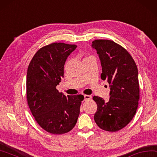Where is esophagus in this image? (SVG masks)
<instances>
[{
    "label": "esophagus",
    "instance_id": "esophagus-1",
    "mask_svg": "<svg viewBox=\"0 0 157 157\" xmlns=\"http://www.w3.org/2000/svg\"><path fill=\"white\" fill-rule=\"evenodd\" d=\"M91 99V96L90 95H84V100L86 101V100H89V99Z\"/></svg>",
    "mask_w": 157,
    "mask_h": 157
}]
</instances>
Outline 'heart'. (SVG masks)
<instances>
[{
    "mask_svg": "<svg viewBox=\"0 0 157 157\" xmlns=\"http://www.w3.org/2000/svg\"><path fill=\"white\" fill-rule=\"evenodd\" d=\"M88 58H89V57H88Z\"/></svg>",
    "mask_w": 157,
    "mask_h": 157,
    "instance_id": "1",
    "label": "heart"
}]
</instances>
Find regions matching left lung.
Masks as SVG:
<instances>
[{"label": "left lung", "mask_w": 157, "mask_h": 157, "mask_svg": "<svg viewBox=\"0 0 157 157\" xmlns=\"http://www.w3.org/2000/svg\"><path fill=\"white\" fill-rule=\"evenodd\" d=\"M92 43L101 61V78L107 79L110 88L108 101L98 96L93 98L98 105L94 119L101 129L116 132L130 123L137 109V67L127 50L115 42L95 40Z\"/></svg>", "instance_id": "obj_1"}]
</instances>
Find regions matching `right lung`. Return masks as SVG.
I'll list each match as a JSON object with an SVG mask.
<instances>
[{"mask_svg": "<svg viewBox=\"0 0 157 157\" xmlns=\"http://www.w3.org/2000/svg\"><path fill=\"white\" fill-rule=\"evenodd\" d=\"M75 44L55 42L40 49L27 73V99L42 129L53 135L67 133L75 126L82 95H64L56 89L64 77V66Z\"/></svg>", "mask_w": 157, "mask_h": 157, "instance_id": "add662e5", "label": "right lung"}]
</instances>
